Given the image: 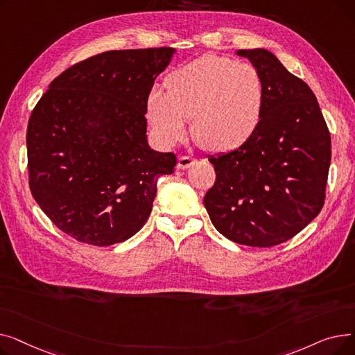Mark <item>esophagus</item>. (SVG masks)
I'll return each instance as SVG.
<instances>
[{
	"label": "esophagus",
	"instance_id": "esophagus-1",
	"mask_svg": "<svg viewBox=\"0 0 355 355\" xmlns=\"http://www.w3.org/2000/svg\"><path fill=\"white\" fill-rule=\"evenodd\" d=\"M194 162H196V159H193V158H190V157H185V155H182V157H180V158H178L177 168H178V170H185V168L191 166Z\"/></svg>",
	"mask_w": 355,
	"mask_h": 355
}]
</instances>
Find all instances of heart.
<instances>
[{
  "instance_id": "1",
  "label": "heart",
  "mask_w": 355,
  "mask_h": 355,
  "mask_svg": "<svg viewBox=\"0 0 355 355\" xmlns=\"http://www.w3.org/2000/svg\"><path fill=\"white\" fill-rule=\"evenodd\" d=\"M265 83L256 67L206 54L171 73L166 92L148 93L145 115L162 145L191 135L207 151L226 153L246 144L262 121Z\"/></svg>"
}]
</instances>
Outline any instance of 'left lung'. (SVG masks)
I'll use <instances>...</instances> for the list:
<instances>
[{"label":"left lung","mask_w":355,"mask_h":355,"mask_svg":"<svg viewBox=\"0 0 355 355\" xmlns=\"http://www.w3.org/2000/svg\"><path fill=\"white\" fill-rule=\"evenodd\" d=\"M265 83L262 121L233 151L210 157L216 182L204 197L213 226L229 240L270 248L320 214L331 137L309 86L265 49L237 50Z\"/></svg>","instance_id":"obj_1"}]
</instances>
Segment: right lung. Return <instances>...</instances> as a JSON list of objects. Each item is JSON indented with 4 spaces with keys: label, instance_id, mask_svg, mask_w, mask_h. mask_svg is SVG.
<instances>
[{
    "label": "right lung",
    "instance_id": "right-lung-1",
    "mask_svg": "<svg viewBox=\"0 0 355 355\" xmlns=\"http://www.w3.org/2000/svg\"><path fill=\"white\" fill-rule=\"evenodd\" d=\"M175 49L112 50L59 74L27 126L30 190L62 232L110 246L145 225L177 158L148 145L145 105Z\"/></svg>",
    "mask_w": 355,
    "mask_h": 355
}]
</instances>
